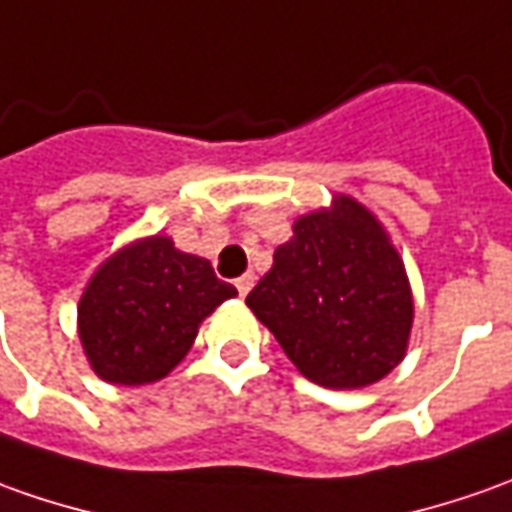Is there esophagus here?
Returning <instances> with one entry per match:
<instances>
[{
  "instance_id": "1",
  "label": "esophagus",
  "mask_w": 512,
  "mask_h": 512,
  "mask_svg": "<svg viewBox=\"0 0 512 512\" xmlns=\"http://www.w3.org/2000/svg\"><path fill=\"white\" fill-rule=\"evenodd\" d=\"M252 285H255V274H243V277L235 280V288H238V294H241V297H246V294L252 291Z\"/></svg>"
}]
</instances>
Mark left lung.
Returning <instances> with one entry per match:
<instances>
[{
	"mask_svg": "<svg viewBox=\"0 0 512 512\" xmlns=\"http://www.w3.org/2000/svg\"><path fill=\"white\" fill-rule=\"evenodd\" d=\"M308 381L370 387L406 356L412 285L384 224L353 196L305 212L246 297Z\"/></svg>",
	"mask_w": 512,
	"mask_h": 512,
	"instance_id": "obj_1",
	"label": "left lung"
}]
</instances>
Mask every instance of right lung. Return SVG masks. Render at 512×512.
<instances>
[{
    "instance_id": "obj_1",
    "label": "right lung",
    "mask_w": 512,
    "mask_h": 512,
    "mask_svg": "<svg viewBox=\"0 0 512 512\" xmlns=\"http://www.w3.org/2000/svg\"><path fill=\"white\" fill-rule=\"evenodd\" d=\"M235 285L210 260L176 249L168 235L125 243L106 257L78 302V336L97 378L142 387L162 381L196 342L198 328Z\"/></svg>"
}]
</instances>
